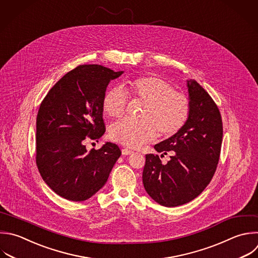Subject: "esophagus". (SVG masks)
<instances>
[{
	"label": "esophagus",
	"instance_id": "esophagus-1",
	"mask_svg": "<svg viewBox=\"0 0 258 258\" xmlns=\"http://www.w3.org/2000/svg\"><path fill=\"white\" fill-rule=\"evenodd\" d=\"M132 153H133L132 150H129V149H126V148H123V149H122V154H123V155H130V154H132Z\"/></svg>",
	"mask_w": 258,
	"mask_h": 258
}]
</instances>
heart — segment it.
Instances as JSON below:
<instances>
[{
	"mask_svg": "<svg viewBox=\"0 0 258 258\" xmlns=\"http://www.w3.org/2000/svg\"><path fill=\"white\" fill-rule=\"evenodd\" d=\"M125 89L134 99L143 102L141 119L124 118L113 123L109 129L112 140L127 147H138L154 139L157 132L167 138L185 125L190 113L189 101L163 79L156 76L135 78L126 82ZM102 105L108 116L121 117L126 110L127 95L122 88H112L106 92Z\"/></svg>",
	"mask_w": 258,
	"mask_h": 258,
	"instance_id": "obj_1",
	"label": "heart"
}]
</instances>
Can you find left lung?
<instances>
[{"label": "left lung", "mask_w": 258, "mask_h": 258, "mask_svg": "<svg viewBox=\"0 0 258 258\" xmlns=\"http://www.w3.org/2000/svg\"><path fill=\"white\" fill-rule=\"evenodd\" d=\"M190 113L175 135L154 145L164 157L146 154L142 173L144 188L159 205L176 207L197 198L210 183L220 158L223 124L210 95L196 81H187Z\"/></svg>", "instance_id": "left-lung-1"}]
</instances>
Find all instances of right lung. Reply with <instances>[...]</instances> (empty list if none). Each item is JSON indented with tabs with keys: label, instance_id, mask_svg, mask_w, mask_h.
I'll return each instance as SVG.
<instances>
[{
	"label": "right lung",
	"instance_id": "add662e5",
	"mask_svg": "<svg viewBox=\"0 0 258 258\" xmlns=\"http://www.w3.org/2000/svg\"><path fill=\"white\" fill-rule=\"evenodd\" d=\"M123 72L83 64L64 75L43 99L36 119V164L46 184L74 202L90 199L106 183L121 155L107 142L88 152L85 140L105 131L103 98L112 80Z\"/></svg>",
	"mask_w": 258,
	"mask_h": 258
}]
</instances>
